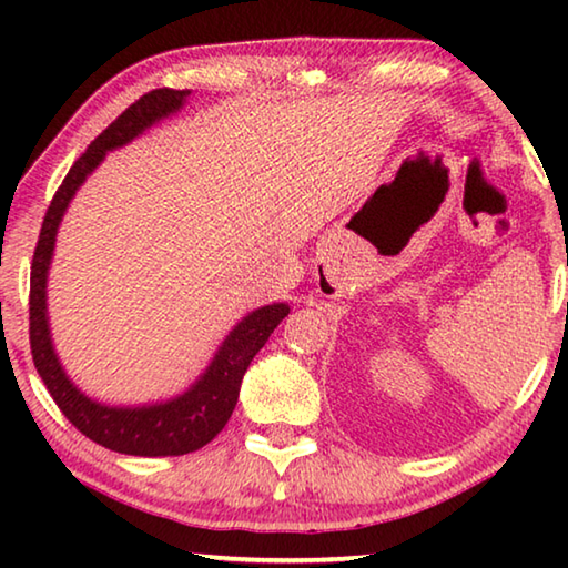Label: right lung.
<instances>
[{
	"label": "right lung",
	"instance_id": "add662e5",
	"mask_svg": "<svg viewBox=\"0 0 568 568\" xmlns=\"http://www.w3.org/2000/svg\"><path fill=\"white\" fill-rule=\"evenodd\" d=\"M187 98L190 90H152L142 94L92 142L57 190L44 215L40 243H37L32 261L30 343L34 368L57 406L77 430H82L94 444L128 456H182L210 444L225 428L227 418L233 416L240 383H243L250 361L291 313L287 303L255 307L253 313H247L243 321L233 325V331L217 345L207 368L190 383V388L165 400L140 403V406L102 403L77 388V383L67 376L60 355L54 351L50 311H47V281H50V265L62 217L77 190L102 165L108 152L124 148L150 130L152 124L180 112L185 108Z\"/></svg>",
	"mask_w": 568,
	"mask_h": 568
}]
</instances>
